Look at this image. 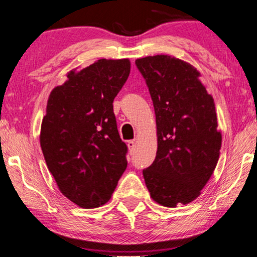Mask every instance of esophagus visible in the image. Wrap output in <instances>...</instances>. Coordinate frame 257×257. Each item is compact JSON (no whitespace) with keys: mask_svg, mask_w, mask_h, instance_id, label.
<instances>
[{"mask_svg":"<svg viewBox=\"0 0 257 257\" xmlns=\"http://www.w3.org/2000/svg\"><path fill=\"white\" fill-rule=\"evenodd\" d=\"M135 146H136V143H135L134 140H131V141H128V148H129V150H131V152L135 148Z\"/></svg>","mask_w":257,"mask_h":257,"instance_id":"esophagus-1","label":"esophagus"}]
</instances>
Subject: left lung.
<instances>
[{
    "instance_id": "8db88e82",
    "label": "left lung",
    "mask_w": 257,
    "mask_h": 257,
    "mask_svg": "<svg viewBox=\"0 0 257 257\" xmlns=\"http://www.w3.org/2000/svg\"><path fill=\"white\" fill-rule=\"evenodd\" d=\"M156 115L157 152L143 169L150 196L161 206L187 204L201 194L220 157L214 98L191 64L169 55L135 61Z\"/></svg>"
}]
</instances>
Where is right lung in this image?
Wrapping results in <instances>:
<instances>
[{"label": "right lung", "instance_id": "add662e5", "mask_svg": "<svg viewBox=\"0 0 257 257\" xmlns=\"http://www.w3.org/2000/svg\"><path fill=\"white\" fill-rule=\"evenodd\" d=\"M129 73L128 59L97 60L69 71L48 98L41 148L61 193L81 208L107 203L126 168L112 102Z\"/></svg>", "mask_w": 257, "mask_h": 257}]
</instances>
